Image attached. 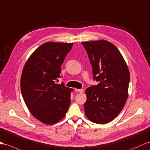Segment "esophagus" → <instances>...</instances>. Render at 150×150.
I'll return each mask as SVG.
<instances>
[{"label": "esophagus", "instance_id": "1", "mask_svg": "<svg viewBox=\"0 0 150 150\" xmlns=\"http://www.w3.org/2000/svg\"><path fill=\"white\" fill-rule=\"evenodd\" d=\"M75 91L76 92H79L80 93H82L83 92V89H75Z\"/></svg>", "mask_w": 150, "mask_h": 150}]
</instances>
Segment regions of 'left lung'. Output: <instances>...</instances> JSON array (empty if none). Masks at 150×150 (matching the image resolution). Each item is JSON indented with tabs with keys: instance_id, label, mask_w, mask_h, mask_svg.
Masks as SVG:
<instances>
[{
	"instance_id": "8db88e82",
	"label": "left lung",
	"mask_w": 150,
	"mask_h": 150,
	"mask_svg": "<svg viewBox=\"0 0 150 150\" xmlns=\"http://www.w3.org/2000/svg\"><path fill=\"white\" fill-rule=\"evenodd\" d=\"M93 68L96 86L86 90L84 111L96 124H105L121 112L128 98L130 74L127 65L116 46L105 40L82 42Z\"/></svg>"
}]
</instances>
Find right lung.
<instances>
[{"mask_svg": "<svg viewBox=\"0 0 150 150\" xmlns=\"http://www.w3.org/2000/svg\"><path fill=\"white\" fill-rule=\"evenodd\" d=\"M73 45L45 42L32 54L23 69V98L31 114L45 124L52 125L62 120L70 106L74 90L56 82L61 77V66Z\"/></svg>", "mask_w": 150, "mask_h": 150, "instance_id": "1", "label": "right lung"}]
</instances>
